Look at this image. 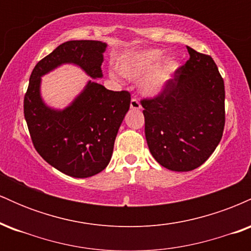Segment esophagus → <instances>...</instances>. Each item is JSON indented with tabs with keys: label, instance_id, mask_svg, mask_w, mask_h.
<instances>
[{
	"label": "esophagus",
	"instance_id": "1",
	"mask_svg": "<svg viewBox=\"0 0 251 251\" xmlns=\"http://www.w3.org/2000/svg\"><path fill=\"white\" fill-rule=\"evenodd\" d=\"M129 106H131V108L134 109V111H139V109L142 108V105H140L139 101H138L137 99H132L131 103H129Z\"/></svg>",
	"mask_w": 251,
	"mask_h": 251
}]
</instances>
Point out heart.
I'll use <instances>...</instances> for the list:
<instances>
[{
	"mask_svg": "<svg viewBox=\"0 0 251 251\" xmlns=\"http://www.w3.org/2000/svg\"><path fill=\"white\" fill-rule=\"evenodd\" d=\"M163 50L148 48L119 57L116 68L120 75L132 81H137L146 74L140 82V91L146 97H158L168 88L179 68V62L175 57L163 59Z\"/></svg>",
	"mask_w": 251,
	"mask_h": 251,
	"instance_id": "1",
	"label": "heart"
}]
</instances>
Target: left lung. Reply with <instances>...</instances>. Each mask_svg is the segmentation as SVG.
Returning a JSON list of instances; mask_svg holds the SVG:
<instances>
[{
	"mask_svg": "<svg viewBox=\"0 0 251 251\" xmlns=\"http://www.w3.org/2000/svg\"><path fill=\"white\" fill-rule=\"evenodd\" d=\"M190 59L168 88L143 100L145 137L151 154L164 168L186 172L212 154L223 134L224 81L211 56L188 47Z\"/></svg>",
	"mask_w": 251,
	"mask_h": 251,
	"instance_id": "8db88e82",
	"label": "left lung"
}]
</instances>
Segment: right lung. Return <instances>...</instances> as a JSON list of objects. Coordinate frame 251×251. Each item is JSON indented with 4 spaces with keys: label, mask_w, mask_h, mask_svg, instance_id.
<instances>
[{
    "label": "right lung",
    "mask_w": 251,
    "mask_h": 251,
    "mask_svg": "<svg viewBox=\"0 0 251 251\" xmlns=\"http://www.w3.org/2000/svg\"><path fill=\"white\" fill-rule=\"evenodd\" d=\"M107 43L93 40L63 42L37 62L25 96V119L36 151L62 174L87 178L111 160L114 142L129 109L128 92H113L98 83ZM63 64H74L90 79L65 109H54L41 94L42 76Z\"/></svg>",
    "instance_id": "add662e5"
}]
</instances>
